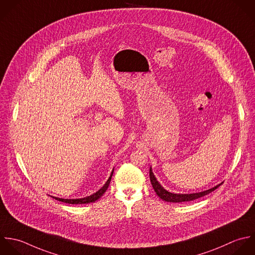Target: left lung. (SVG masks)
<instances>
[{
    "label": "left lung",
    "instance_id": "obj_1",
    "mask_svg": "<svg viewBox=\"0 0 255 255\" xmlns=\"http://www.w3.org/2000/svg\"><path fill=\"white\" fill-rule=\"evenodd\" d=\"M150 181L151 184L153 186V189L155 190L156 194L165 202H170V203H183V202H190V201H194L197 200L199 198H202L204 196H207L208 194L212 193L213 191H215L216 189H218L221 185H218L210 190H207L205 192H201V193H196V194H189V195H183V194H173L170 193L168 191H166L156 180L152 170L150 169Z\"/></svg>",
    "mask_w": 255,
    "mask_h": 255
}]
</instances>
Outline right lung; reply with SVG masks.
Instances as JSON below:
<instances>
[{
    "mask_svg": "<svg viewBox=\"0 0 255 255\" xmlns=\"http://www.w3.org/2000/svg\"><path fill=\"white\" fill-rule=\"evenodd\" d=\"M112 175H113V171L111 173V176L109 177V179L107 180V182L105 183V185L98 191L96 192L95 194L89 196V197H86V198H83V199H75V200H67V199H59V198H55V197H52L53 199L59 201V202H63V203H66V204H71V205H78V204H88V203H93L95 201H97L99 198L102 197V195L106 192V190L108 189V186L111 182V178H112Z\"/></svg>",
    "mask_w": 255,
    "mask_h": 255,
    "instance_id": "obj_1",
    "label": "right lung"
}]
</instances>
